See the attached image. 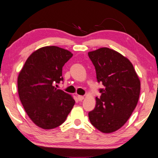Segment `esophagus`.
Here are the masks:
<instances>
[{
    "label": "esophagus",
    "instance_id": "34e87169",
    "mask_svg": "<svg viewBox=\"0 0 158 158\" xmlns=\"http://www.w3.org/2000/svg\"><path fill=\"white\" fill-rule=\"evenodd\" d=\"M77 98H78V100L79 101H82L84 99V96H82V95H78V96H77Z\"/></svg>",
    "mask_w": 158,
    "mask_h": 158
}]
</instances>
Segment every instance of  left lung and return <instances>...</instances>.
Listing matches in <instances>:
<instances>
[{
	"instance_id": "1",
	"label": "left lung",
	"mask_w": 158,
	"mask_h": 158,
	"mask_svg": "<svg viewBox=\"0 0 158 158\" xmlns=\"http://www.w3.org/2000/svg\"><path fill=\"white\" fill-rule=\"evenodd\" d=\"M104 89L89 113L91 124L103 133H111L127 121L137 105L141 83L129 59L107 47L88 53Z\"/></svg>"
}]
</instances>
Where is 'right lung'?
I'll return each mask as SVG.
<instances>
[{
	"instance_id": "obj_1",
	"label": "right lung",
	"mask_w": 158,
	"mask_h": 158,
	"mask_svg": "<svg viewBox=\"0 0 158 158\" xmlns=\"http://www.w3.org/2000/svg\"><path fill=\"white\" fill-rule=\"evenodd\" d=\"M73 56L58 47L40 48L31 53L19 74L21 102L31 121L42 129L63 124L75 103L73 96L55 86L63 80V67Z\"/></svg>"
}]
</instances>
